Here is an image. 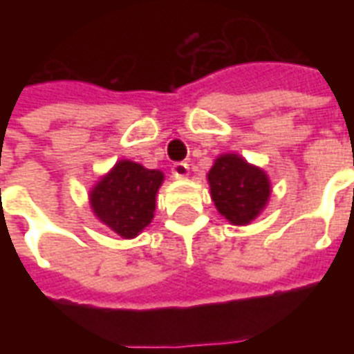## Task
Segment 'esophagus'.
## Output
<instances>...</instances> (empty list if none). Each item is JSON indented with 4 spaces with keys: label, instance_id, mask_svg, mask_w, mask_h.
Returning a JSON list of instances; mask_svg holds the SVG:
<instances>
[{
    "label": "esophagus",
    "instance_id": "esophagus-1",
    "mask_svg": "<svg viewBox=\"0 0 354 354\" xmlns=\"http://www.w3.org/2000/svg\"><path fill=\"white\" fill-rule=\"evenodd\" d=\"M189 174V165L187 162H174L172 165V176L174 178H185Z\"/></svg>",
    "mask_w": 354,
    "mask_h": 354
}]
</instances>
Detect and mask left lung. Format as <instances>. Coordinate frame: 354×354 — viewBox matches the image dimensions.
<instances>
[{
  "mask_svg": "<svg viewBox=\"0 0 354 354\" xmlns=\"http://www.w3.org/2000/svg\"><path fill=\"white\" fill-rule=\"evenodd\" d=\"M210 197L218 212L233 225L250 223L266 208L271 184L261 169L241 155H220L208 172Z\"/></svg>",
  "mask_w": 354,
  "mask_h": 354,
  "instance_id": "8db88e82",
  "label": "left lung"
}]
</instances>
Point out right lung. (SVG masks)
<instances>
[{"mask_svg":"<svg viewBox=\"0 0 354 354\" xmlns=\"http://www.w3.org/2000/svg\"><path fill=\"white\" fill-rule=\"evenodd\" d=\"M165 174L140 162L119 161L88 195L94 216L123 239H134L153 220L155 195Z\"/></svg>","mask_w":354,"mask_h":354,"instance_id":"obj_1","label":"right lung"}]
</instances>
